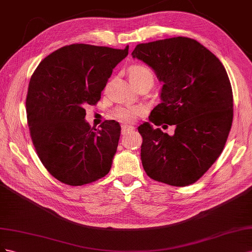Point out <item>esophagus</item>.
<instances>
[{
  "label": "esophagus",
  "mask_w": 252,
  "mask_h": 252,
  "mask_svg": "<svg viewBox=\"0 0 252 252\" xmlns=\"http://www.w3.org/2000/svg\"><path fill=\"white\" fill-rule=\"evenodd\" d=\"M133 130H134V126H131V125H124V126H121V134H122V135H125V134H126V133H128V132L133 131Z\"/></svg>",
  "instance_id": "1"
}]
</instances>
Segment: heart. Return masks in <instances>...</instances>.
<instances>
[{
    "mask_svg": "<svg viewBox=\"0 0 252 252\" xmlns=\"http://www.w3.org/2000/svg\"><path fill=\"white\" fill-rule=\"evenodd\" d=\"M130 77L133 82L139 81L141 79H150L154 81V74L152 69L146 65H133L130 68ZM145 112V107L140 104H127V105H120L113 111V116L121 121L131 122L139 116L140 114Z\"/></svg>",
    "mask_w": 252,
    "mask_h": 252,
    "instance_id": "1",
    "label": "heart"
}]
</instances>
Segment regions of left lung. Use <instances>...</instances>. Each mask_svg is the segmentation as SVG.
Wrapping results in <instances>:
<instances>
[{
    "instance_id": "1",
    "label": "left lung",
    "mask_w": 252,
    "mask_h": 252,
    "mask_svg": "<svg viewBox=\"0 0 252 252\" xmlns=\"http://www.w3.org/2000/svg\"><path fill=\"white\" fill-rule=\"evenodd\" d=\"M132 56L163 83L160 103L138 127L143 169L157 182L194 184L218 159L231 128L233 95L227 71L209 49L186 37L141 43ZM151 123L175 125V134Z\"/></svg>"
}]
</instances>
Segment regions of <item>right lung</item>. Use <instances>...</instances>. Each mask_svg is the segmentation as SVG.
Here are the masks:
<instances>
[{"label":"right lung","instance_id":"add662e5","mask_svg":"<svg viewBox=\"0 0 252 252\" xmlns=\"http://www.w3.org/2000/svg\"><path fill=\"white\" fill-rule=\"evenodd\" d=\"M128 54L90 44L63 46L42 60L31 78L27 124L37 154L55 178L68 186L109 173L120 137L115 120L91 127L85 105L96 104L113 68Z\"/></svg>","mask_w":252,"mask_h":252}]
</instances>
